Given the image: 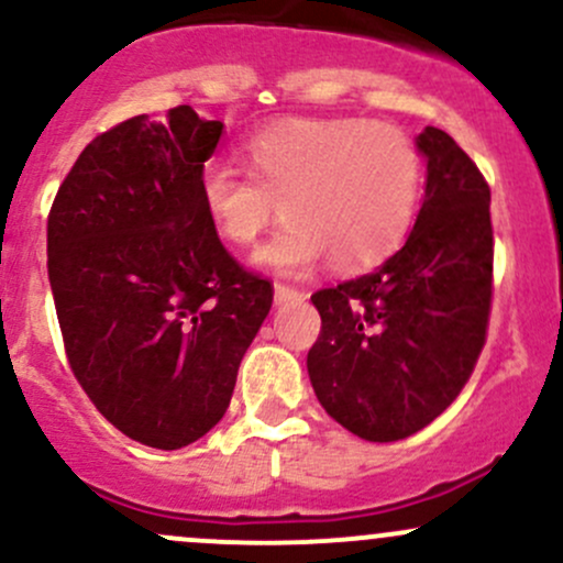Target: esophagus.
<instances>
[{
  "label": "esophagus",
  "mask_w": 563,
  "mask_h": 563,
  "mask_svg": "<svg viewBox=\"0 0 563 563\" xmlns=\"http://www.w3.org/2000/svg\"><path fill=\"white\" fill-rule=\"evenodd\" d=\"M305 291L301 288H294V286H286V283H275V301L277 305H286V301L291 299H305Z\"/></svg>",
  "instance_id": "esophagus-1"
}]
</instances>
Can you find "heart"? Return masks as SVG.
Instances as JSON below:
<instances>
[{
    "mask_svg": "<svg viewBox=\"0 0 563 563\" xmlns=\"http://www.w3.org/2000/svg\"><path fill=\"white\" fill-rule=\"evenodd\" d=\"M243 173L224 159L197 170L208 221L230 245L249 249L272 224H286L258 262L305 272L329 258L333 272H363L404 243L419 187L422 154L400 128L363 117H294L243 141Z\"/></svg>",
    "mask_w": 563,
    "mask_h": 563,
    "instance_id": "b5f03b06",
    "label": "heart"
}]
</instances>
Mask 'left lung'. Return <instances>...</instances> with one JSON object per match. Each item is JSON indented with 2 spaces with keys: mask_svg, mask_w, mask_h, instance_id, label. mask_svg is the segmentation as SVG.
Returning <instances> with one entry per match:
<instances>
[{
  "mask_svg": "<svg viewBox=\"0 0 563 563\" xmlns=\"http://www.w3.org/2000/svg\"><path fill=\"white\" fill-rule=\"evenodd\" d=\"M428 187L406 245L379 269L312 294L307 372L320 406L357 438L428 428L471 379L492 314V191L449 133L424 128Z\"/></svg>",
  "mask_w": 563,
  "mask_h": 563,
  "instance_id": "1",
  "label": "left lung"
}]
</instances>
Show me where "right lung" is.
Segmentation results:
<instances>
[{
	"instance_id": "obj_1",
	"label": "right lung",
	"mask_w": 563,
	"mask_h": 563,
	"mask_svg": "<svg viewBox=\"0 0 563 563\" xmlns=\"http://www.w3.org/2000/svg\"><path fill=\"white\" fill-rule=\"evenodd\" d=\"M221 128L191 107L109 128L47 216V277L71 372L117 430L165 452L224 417L275 296L200 206L197 170Z\"/></svg>"
}]
</instances>
